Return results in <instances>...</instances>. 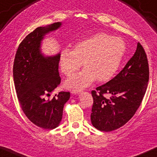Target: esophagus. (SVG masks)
Segmentation results:
<instances>
[{
    "mask_svg": "<svg viewBox=\"0 0 157 157\" xmlns=\"http://www.w3.org/2000/svg\"><path fill=\"white\" fill-rule=\"evenodd\" d=\"M79 92H81V90L77 89V88H73L71 90L72 94H77V93H78Z\"/></svg>",
    "mask_w": 157,
    "mask_h": 157,
    "instance_id": "esophagus-1",
    "label": "esophagus"
}]
</instances>
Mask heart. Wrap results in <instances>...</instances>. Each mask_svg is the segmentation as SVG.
Masks as SVG:
<instances>
[{
  "instance_id": "heart-1",
  "label": "heart",
  "mask_w": 157,
  "mask_h": 157,
  "mask_svg": "<svg viewBox=\"0 0 157 157\" xmlns=\"http://www.w3.org/2000/svg\"><path fill=\"white\" fill-rule=\"evenodd\" d=\"M126 51L124 41L119 37L97 33L76 42L73 50L66 48L60 54V65L67 76L84 69L68 78V87H85L95 80L105 82L117 73Z\"/></svg>"
}]
</instances>
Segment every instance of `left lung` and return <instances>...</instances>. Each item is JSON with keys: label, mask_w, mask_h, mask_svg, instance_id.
<instances>
[{"label": "left lung", "mask_w": 157, "mask_h": 157, "mask_svg": "<svg viewBox=\"0 0 157 157\" xmlns=\"http://www.w3.org/2000/svg\"><path fill=\"white\" fill-rule=\"evenodd\" d=\"M148 80L147 55L138 43L134 55L119 73L91 91L93 125L99 131L109 132L125 124L140 106ZM106 94L110 95V98H106Z\"/></svg>", "instance_id": "left-lung-1"}]
</instances>
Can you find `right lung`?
<instances>
[{
    "label": "right lung",
    "instance_id": "1",
    "mask_svg": "<svg viewBox=\"0 0 157 157\" xmlns=\"http://www.w3.org/2000/svg\"><path fill=\"white\" fill-rule=\"evenodd\" d=\"M61 25L56 22L36 28L19 44L14 60V83L21 107L33 124L44 129L59 125L64 105L70 96V92L61 91L52 99L45 98L61 83L60 54L44 57L40 50V42L47 33Z\"/></svg>",
    "mask_w": 157,
    "mask_h": 157
}]
</instances>
